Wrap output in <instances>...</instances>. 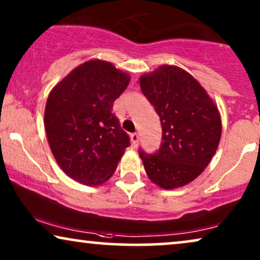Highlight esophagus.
Instances as JSON below:
<instances>
[{
	"mask_svg": "<svg viewBox=\"0 0 260 260\" xmlns=\"http://www.w3.org/2000/svg\"><path fill=\"white\" fill-rule=\"evenodd\" d=\"M130 140H131V144H133V147L135 148H136L138 143H140V136H138V134H131Z\"/></svg>",
	"mask_w": 260,
	"mask_h": 260,
	"instance_id": "1",
	"label": "esophagus"
}]
</instances>
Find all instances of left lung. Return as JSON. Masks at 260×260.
<instances>
[{
	"instance_id": "obj_1",
	"label": "left lung",
	"mask_w": 260,
	"mask_h": 260,
	"mask_svg": "<svg viewBox=\"0 0 260 260\" xmlns=\"http://www.w3.org/2000/svg\"><path fill=\"white\" fill-rule=\"evenodd\" d=\"M143 94L162 125V144L154 155L140 151L152 183L175 189L197 179L209 165L221 138L218 106L200 83L177 66L162 65L140 78Z\"/></svg>"
}]
</instances>
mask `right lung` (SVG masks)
<instances>
[{"instance_id": "1", "label": "right lung", "mask_w": 260, "mask_h": 260, "mask_svg": "<svg viewBox=\"0 0 260 260\" xmlns=\"http://www.w3.org/2000/svg\"><path fill=\"white\" fill-rule=\"evenodd\" d=\"M130 76L111 62L92 59L71 71L49 92L45 109L48 144L62 172L86 186L112 176L129 136L112 112Z\"/></svg>"}]
</instances>
